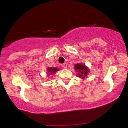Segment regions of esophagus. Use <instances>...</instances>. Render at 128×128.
<instances>
[{
	"instance_id": "34e87169",
	"label": "esophagus",
	"mask_w": 128,
	"mask_h": 128,
	"mask_svg": "<svg viewBox=\"0 0 128 128\" xmlns=\"http://www.w3.org/2000/svg\"><path fill=\"white\" fill-rule=\"evenodd\" d=\"M62 67L64 68H67V67H68V64H66V63H64V64H62Z\"/></svg>"
}]
</instances>
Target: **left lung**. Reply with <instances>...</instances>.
<instances>
[{"label": "left lung", "mask_w": 128, "mask_h": 128, "mask_svg": "<svg viewBox=\"0 0 128 128\" xmlns=\"http://www.w3.org/2000/svg\"><path fill=\"white\" fill-rule=\"evenodd\" d=\"M74 69L77 72V76L82 79H84L86 77H87L90 72L89 68L83 63H78L75 64Z\"/></svg>", "instance_id": "left-lung-1"}]
</instances>
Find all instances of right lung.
Returning a JSON list of instances; mask_svg holds the SVG:
<instances>
[{
	"instance_id": "add662e5",
	"label": "right lung",
	"mask_w": 128,
	"mask_h": 128,
	"mask_svg": "<svg viewBox=\"0 0 128 128\" xmlns=\"http://www.w3.org/2000/svg\"><path fill=\"white\" fill-rule=\"evenodd\" d=\"M59 70V69H58L57 68H47V74L48 75H54L56 72H58Z\"/></svg>"
}]
</instances>
